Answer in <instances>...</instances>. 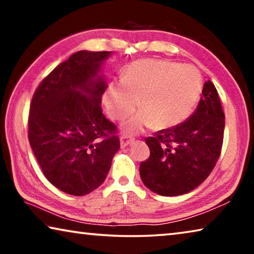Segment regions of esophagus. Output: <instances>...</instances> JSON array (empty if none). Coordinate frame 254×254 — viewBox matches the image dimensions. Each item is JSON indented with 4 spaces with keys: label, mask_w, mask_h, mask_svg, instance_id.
I'll return each instance as SVG.
<instances>
[{
    "label": "esophagus",
    "mask_w": 254,
    "mask_h": 254,
    "mask_svg": "<svg viewBox=\"0 0 254 254\" xmlns=\"http://www.w3.org/2000/svg\"><path fill=\"white\" fill-rule=\"evenodd\" d=\"M132 142H133V139H132L131 136L121 135V137H120V143H121V148L122 149L127 148V145H130Z\"/></svg>",
    "instance_id": "esophagus-1"
}]
</instances>
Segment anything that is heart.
<instances>
[{"label":"heart","mask_w":254,"mask_h":254,"mask_svg":"<svg viewBox=\"0 0 254 254\" xmlns=\"http://www.w3.org/2000/svg\"><path fill=\"white\" fill-rule=\"evenodd\" d=\"M203 79L191 65L162 59H141L122 72L103 94V104L112 120H122L136 110L142 111L123 123L128 134L142 132L154 124L159 130L179 126L190 117L198 103Z\"/></svg>","instance_id":"heart-1"}]
</instances>
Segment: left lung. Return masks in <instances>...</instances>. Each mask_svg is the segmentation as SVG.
<instances>
[{
  "mask_svg": "<svg viewBox=\"0 0 254 254\" xmlns=\"http://www.w3.org/2000/svg\"><path fill=\"white\" fill-rule=\"evenodd\" d=\"M196 111L179 126L145 139L148 160L141 162L145 187L161 196L187 194L212 173L221 154L225 115L212 81L204 84Z\"/></svg>",
  "mask_w": 254,
  "mask_h": 254,
  "instance_id": "8db88e82",
  "label": "left lung"
}]
</instances>
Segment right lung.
Here are the masks:
<instances>
[{"instance_id": "obj_1", "label": "right lung", "mask_w": 254, "mask_h": 254, "mask_svg": "<svg viewBox=\"0 0 254 254\" xmlns=\"http://www.w3.org/2000/svg\"><path fill=\"white\" fill-rule=\"evenodd\" d=\"M111 51L80 50L60 64L32 97L29 142L46 178L83 196L104 183L120 149L117 127L103 114L102 66Z\"/></svg>"}]
</instances>
